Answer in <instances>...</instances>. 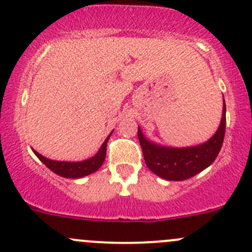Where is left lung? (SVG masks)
Masks as SVG:
<instances>
[{
    "mask_svg": "<svg viewBox=\"0 0 252 252\" xmlns=\"http://www.w3.org/2000/svg\"><path fill=\"white\" fill-rule=\"evenodd\" d=\"M226 107L223 99V113L216 134L209 140L187 148H171L151 141L138 126V138L149 170L167 181H183L193 177L211 166L218 156L225 134Z\"/></svg>",
    "mask_w": 252,
    "mask_h": 252,
    "instance_id": "8db88e82",
    "label": "left lung"
}]
</instances>
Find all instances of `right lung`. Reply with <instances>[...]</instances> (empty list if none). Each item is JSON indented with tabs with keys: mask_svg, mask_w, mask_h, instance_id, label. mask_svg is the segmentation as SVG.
<instances>
[{
	"mask_svg": "<svg viewBox=\"0 0 252 252\" xmlns=\"http://www.w3.org/2000/svg\"><path fill=\"white\" fill-rule=\"evenodd\" d=\"M113 133V131H112ZM111 133V134H112ZM109 134L106 138L104 143L102 144V146L99 148V150L97 151V154L92 158H87L84 161H56V160H50V158H45V156L40 155L38 151H35L34 149L33 153L35 154L36 158L44 163L48 168H50L53 172H55L56 175L61 176V177L66 178H81L85 176H89L91 173L96 172L99 167L102 166V163L104 162V158H106V151H107V143H108V139L111 136Z\"/></svg>",
	"mask_w": 252,
	"mask_h": 252,
	"instance_id": "right-lung-1",
	"label": "right lung"
}]
</instances>
